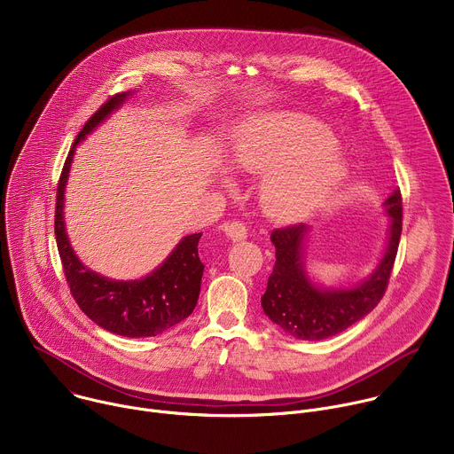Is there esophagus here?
I'll use <instances>...</instances> for the list:
<instances>
[{
    "instance_id": "esophagus-1",
    "label": "esophagus",
    "mask_w": 454,
    "mask_h": 454,
    "mask_svg": "<svg viewBox=\"0 0 454 454\" xmlns=\"http://www.w3.org/2000/svg\"><path fill=\"white\" fill-rule=\"evenodd\" d=\"M223 231L231 239V240H242L247 237V230L246 224L242 221H231V223H224Z\"/></svg>"
}]
</instances>
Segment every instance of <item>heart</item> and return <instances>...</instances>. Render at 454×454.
Instances as JSON below:
<instances>
[{
  "label": "heart",
  "mask_w": 454,
  "mask_h": 454,
  "mask_svg": "<svg viewBox=\"0 0 454 454\" xmlns=\"http://www.w3.org/2000/svg\"><path fill=\"white\" fill-rule=\"evenodd\" d=\"M329 129L309 118L264 116L240 137L233 161L262 174L261 200L277 219H293L325 200L345 176V161L333 151Z\"/></svg>",
  "instance_id": "heart-1"
}]
</instances>
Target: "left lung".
<instances>
[{
	"label": "left lung",
	"mask_w": 454,
	"mask_h": 454,
	"mask_svg": "<svg viewBox=\"0 0 454 454\" xmlns=\"http://www.w3.org/2000/svg\"><path fill=\"white\" fill-rule=\"evenodd\" d=\"M384 205L392 219L384 258L372 277L354 289L321 291L309 282L301 253L307 233L305 224H289L271 231L277 261L262 296V309L284 333L296 340H325L354 325L382 300L403 231L401 190H395Z\"/></svg>",
	"instance_id": "1"
}]
</instances>
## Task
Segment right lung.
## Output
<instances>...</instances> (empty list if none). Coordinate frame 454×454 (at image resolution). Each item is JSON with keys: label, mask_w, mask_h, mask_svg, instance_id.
I'll return each instance as SVG.
<instances>
[{"label": "right lung", "mask_w": 454, "mask_h": 454, "mask_svg": "<svg viewBox=\"0 0 454 454\" xmlns=\"http://www.w3.org/2000/svg\"><path fill=\"white\" fill-rule=\"evenodd\" d=\"M127 93L109 97L84 123L74 147L64 161L55 201V240L70 293L81 310L98 327L127 338L158 336L188 317L198 303L201 291L203 262L198 242L203 233L184 237L167 261L149 277L133 282H114L90 271L75 256L62 221V200L75 145L109 116Z\"/></svg>", "instance_id": "1"}]
</instances>
